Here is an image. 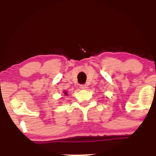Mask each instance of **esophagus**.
<instances>
[{
  "label": "esophagus",
  "mask_w": 156,
  "mask_h": 156,
  "mask_svg": "<svg viewBox=\"0 0 156 156\" xmlns=\"http://www.w3.org/2000/svg\"><path fill=\"white\" fill-rule=\"evenodd\" d=\"M80 87H81V89H86L87 88V84H82L80 86Z\"/></svg>",
  "instance_id": "esophagus-1"
}]
</instances>
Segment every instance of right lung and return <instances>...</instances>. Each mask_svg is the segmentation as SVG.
Masks as SVG:
<instances>
[{
    "label": "right lung",
    "mask_w": 156,
    "mask_h": 156,
    "mask_svg": "<svg viewBox=\"0 0 156 156\" xmlns=\"http://www.w3.org/2000/svg\"><path fill=\"white\" fill-rule=\"evenodd\" d=\"M65 95H67V91H65Z\"/></svg>",
    "instance_id": "right-lung-1"
}]
</instances>
